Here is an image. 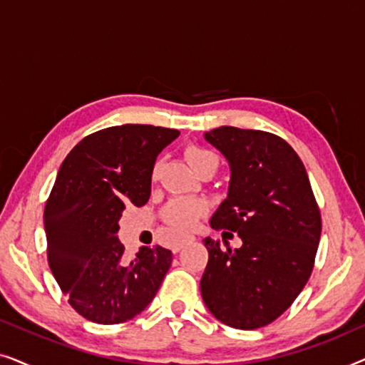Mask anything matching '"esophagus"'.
I'll return each instance as SVG.
<instances>
[{
  "mask_svg": "<svg viewBox=\"0 0 365 365\" xmlns=\"http://www.w3.org/2000/svg\"><path fill=\"white\" fill-rule=\"evenodd\" d=\"M192 241H194V237H191V236H187V237L181 239V241H179V242L176 244V246L173 247V252H179L184 246H187V244H191Z\"/></svg>",
  "mask_w": 365,
  "mask_h": 365,
  "instance_id": "34e87169",
  "label": "esophagus"
}]
</instances>
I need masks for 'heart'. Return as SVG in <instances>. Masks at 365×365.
Segmentation results:
<instances>
[{
  "label": "heart",
  "mask_w": 365,
  "mask_h": 365,
  "mask_svg": "<svg viewBox=\"0 0 365 365\" xmlns=\"http://www.w3.org/2000/svg\"><path fill=\"white\" fill-rule=\"evenodd\" d=\"M184 154H186V159L194 168V171H197V169L207 161H214V159H216V156H214L211 151L199 146L186 148ZM159 173H161V163H156L153 169V179H158ZM204 212H206V204L202 201L178 197L169 201L166 204V207L163 209V219L173 231H176L179 234H186L196 226L199 219L204 216Z\"/></svg>",
  "instance_id": "1"
}]
</instances>
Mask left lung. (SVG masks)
<instances>
[{"instance_id":"left-lung-1","label":"left lung","mask_w":365,"mask_h":365,"mask_svg":"<svg viewBox=\"0 0 365 365\" xmlns=\"http://www.w3.org/2000/svg\"><path fill=\"white\" fill-rule=\"evenodd\" d=\"M204 138L231 168L227 197L211 226L237 232L242 246L224 251L204 239L202 301L226 326L264 327L291 307L311 277L321 212L301 158L282 138L232 126Z\"/></svg>"}]
</instances>
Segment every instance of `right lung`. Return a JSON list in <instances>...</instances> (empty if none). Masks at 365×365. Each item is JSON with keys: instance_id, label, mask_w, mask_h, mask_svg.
<instances>
[{"instance_id": "obj_1", "label": "right lung", "mask_w": 365, "mask_h": 365, "mask_svg": "<svg viewBox=\"0 0 365 365\" xmlns=\"http://www.w3.org/2000/svg\"><path fill=\"white\" fill-rule=\"evenodd\" d=\"M178 129L123 124L81 139L59 168L44 207L48 262L68 302L88 321L126 322L149 306L173 262L161 246L124 257L119 219L144 206L158 154Z\"/></svg>"}]
</instances>
